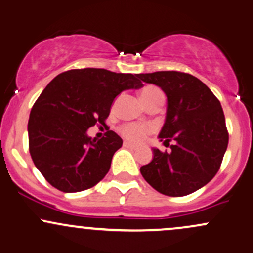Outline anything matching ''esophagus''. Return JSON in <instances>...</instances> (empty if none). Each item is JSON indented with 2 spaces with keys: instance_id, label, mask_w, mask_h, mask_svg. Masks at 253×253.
<instances>
[{
  "instance_id": "obj_1",
  "label": "esophagus",
  "mask_w": 253,
  "mask_h": 253,
  "mask_svg": "<svg viewBox=\"0 0 253 253\" xmlns=\"http://www.w3.org/2000/svg\"><path fill=\"white\" fill-rule=\"evenodd\" d=\"M124 147H126V148H130V149H137V146H135V144H132V143H130V142H124V144H123Z\"/></svg>"
}]
</instances>
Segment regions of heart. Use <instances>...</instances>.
I'll use <instances>...</instances> for the list:
<instances>
[{
    "mask_svg": "<svg viewBox=\"0 0 253 253\" xmlns=\"http://www.w3.org/2000/svg\"><path fill=\"white\" fill-rule=\"evenodd\" d=\"M158 96H164L163 92L157 87H146L141 92V98L143 100L144 105L153 99ZM153 131V126L150 124H137V123H129L126 124L121 129L122 135L126 138L127 141H131L134 143H140Z\"/></svg>",
    "mask_w": 253,
    "mask_h": 253,
    "instance_id": "heart-1",
    "label": "heart"
}]
</instances>
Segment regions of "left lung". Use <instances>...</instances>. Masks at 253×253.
<instances>
[{
  "label": "left lung",
  "instance_id": "8db88e82",
  "mask_svg": "<svg viewBox=\"0 0 253 253\" xmlns=\"http://www.w3.org/2000/svg\"><path fill=\"white\" fill-rule=\"evenodd\" d=\"M167 96L165 123L158 137L171 152L153 148V159L140 169L142 177L160 194L179 197L203 188L220 169L228 144L220 101L202 81L190 74H138Z\"/></svg>",
  "mask_w": 253,
  "mask_h": 253
}]
</instances>
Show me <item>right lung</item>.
<instances>
[{
  "label": "right lung",
  "mask_w": 253,
  "mask_h": 253,
  "mask_svg": "<svg viewBox=\"0 0 253 253\" xmlns=\"http://www.w3.org/2000/svg\"><path fill=\"white\" fill-rule=\"evenodd\" d=\"M132 74L73 69L56 76L37 99L28 119V144L37 169L52 186L79 192L109 172L123 140L112 130L92 138L87 130L105 124L116 96L143 84Z\"/></svg>",
  "instance_id": "add662e5"
}]
</instances>
